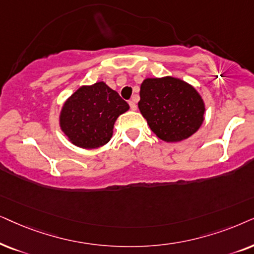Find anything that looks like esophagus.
Segmentation results:
<instances>
[{
	"label": "esophagus",
	"instance_id": "1",
	"mask_svg": "<svg viewBox=\"0 0 254 254\" xmlns=\"http://www.w3.org/2000/svg\"><path fill=\"white\" fill-rule=\"evenodd\" d=\"M129 104H130L131 110H136L137 109V104H136V101H134V100H131Z\"/></svg>",
	"mask_w": 254,
	"mask_h": 254
}]
</instances>
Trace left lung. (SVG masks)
I'll use <instances>...</instances> for the list:
<instances>
[{
  "label": "left lung",
  "mask_w": 254,
  "mask_h": 254,
  "mask_svg": "<svg viewBox=\"0 0 254 254\" xmlns=\"http://www.w3.org/2000/svg\"><path fill=\"white\" fill-rule=\"evenodd\" d=\"M141 115L167 143L187 139L204 121V102L191 84L173 76L147 77L140 86Z\"/></svg>",
  "instance_id": "1"
}]
</instances>
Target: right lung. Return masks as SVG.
<instances>
[{"instance_id": "1", "label": "right lung", "mask_w": 254, "mask_h": 254, "mask_svg": "<svg viewBox=\"0 0 254 254\" xmlns=\"http://www.w3.org/2000/svg\"><path fill=\"white\" fill-rule=\"evenodd\" d=\"M129 104L103 81L82 86L64 103L59 123L63 132L77 147L97 148L113 137L118 116Z\"/></svg>"}]
</instances>
